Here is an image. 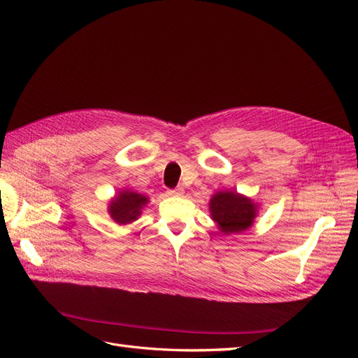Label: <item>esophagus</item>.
Returning a JSON list of instances; mask_svg holds the SVG:
<instances>
[{"label": "esophagus", "instance_id": "obj_1", "mask_svg": "<svg viewBox=\"0 0 358 358\" xmlns=\"http://www.w3.org/2000/svg\"><path fill=\"white\" fill-rule=\"evenodd\" d=\"M183 188H175V189H169L167 191V196H170V197H182L183 196Z\"/></svg>", "mask_w": 358, "mask_h": 358}]
</instances>
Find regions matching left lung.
Masks as SVG:
<instances>
[{
	"label": "left lung",
	"mask_w": 358,
	"mask_h": 358,
	"mask_svg": "<svg viewBox=\"0 0 358 358\" xmlns=\"http://www.w3.org/2000/svg\"><path fill=\"white\" fill-rule=\"evenodd\" d=\"M212 220L224 234L241 233L254 224L258 206L236 191H218L209 201Z\"/></svg>",
	"instance_id": "1"
}]
</instances>
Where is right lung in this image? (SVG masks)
I'll return each instance as SVG.
<instances>
[{
	"mask_svg": "<svg viewBox=\"0 0 358 358\" xmlns=\"http://www.w3.org/2000/svg\"><path fill=\"white\" fill-rule=\"evenodd\" d=\"M148 201L149 199L142 196V194L129 189H122L119 191L117 196L110 201L109 213L116 224H131L138 218Z\"/></svg>",
	"mask_w": 358,
	"mask_h": 358,
	"instance_id": "add662e5",
	"label": "right lung"
}]
</instances>
